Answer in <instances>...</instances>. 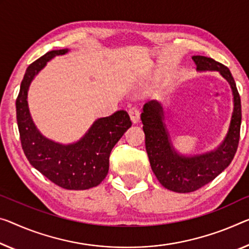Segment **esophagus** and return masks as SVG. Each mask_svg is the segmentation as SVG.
<instances>
[{
    "mask_svg": "<svg viewBox=\"0 0 249 249\" xmlns=\"http://www.w3.org/2000/svg\"><path fill=\"white\" fill-rule=\"evenodd\" d=\"M129 116H130V118H131V121L133 122V124H137V122L140 119L139 109H138L137 107H131V108L129 109Z\"/></svg>",
    "mask_w": 249,
    "mask_h": 249,
    "instance_id": "34e87169",
    "label": "esophagus"
}]
</instances>
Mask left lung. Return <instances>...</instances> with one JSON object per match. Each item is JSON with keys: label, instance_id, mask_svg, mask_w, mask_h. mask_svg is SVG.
<instances>
[{"label": "left lung", "instance_id": "1", "mask_svg": "<svg viewBox=\"0 0 249 249\" xmlns=\"http://www.w3.org/2000/svg\"><path fill=\"white\" fill-rule=\"evenodd\" d=\"M198 71H218L231 85L234 95V111L226 137L215 150L202 155H179L163 124V109L158 101L143 106L141 121L146 137V150L151 169L164 188L175 193H191L213 181L234 159L239 142L242 105L235 80L227 67L212 58L194 55Z\"/></svg>", "mask_w": 249, "mask_h": 249}]
</instances>
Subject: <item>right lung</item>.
<instances>
[{
    "mask_svg": "<svg viewBox=\"0 0 249 249\" xmlns=\"http://www.w3.org/2000/svg\"><path fill=\"white\" fill-rule=\"evenodd\" d=\"M68 49L53 50L26 69L17 98V120L22 149L29 162L53 183L69 190L98 186L109 170V157L124 133L131 127L127 111L119 110L95 120L79 141L61 144L45 138L36 129L28 107V90L48 61L66 54Z\"/></svg>",
    "mask_w": 249,
    "mask_h": 249,
    "instance_id": "1",
    "label": "right lung"
}]
</instances>
